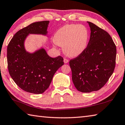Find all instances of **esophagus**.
I'll return each instance as SVG.
<instances>
[{
  "mask_svg": "<svg viewBox=\"0 0 125 125\" xmlns=\"http://www.w3.org/2000/svg\"><path fill=\"white\" fill-rule=\"evenodd\" d=\"M64 63H68L69 62V60H68V59L64 58Z\"/></svg>",
  "mask_w": 125,
  "mask_h": 125,
  "instance_id": "esophagus-1",
  "label": "esophagus"
}]
</instances>
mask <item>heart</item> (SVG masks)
Segmentation results:
<instances>
[{"label":"heart","mask_w":125,"mask_h":125,"mask_svg":"<svg viewBox=\"0 0 125 125\" xmlns=\"http://www.w3.org/2000/svg\"><path fill=\"white\" fill-rule=\"evenodd\" d=\"M88 31L82 25H65L54 35V43L63 47L65 54L69 57L79 56L86 48Z\"/></svg>","instance_id":"heart-1"}]
</instances>
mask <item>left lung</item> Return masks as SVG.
Masks as SVG:
<instances>
[{
  "mask_svg": "<svg viewBox=\"0 0 125 125\" xmlns=\"http://www.w3.org/2000/svg\"><path fill=\"white\" fill-rule=\"evenodd\" d=\"M87 22L91 31L87 47L69 61L74 85L83 93L103 87L113 74L116 64V47L110 35L93 23Z\"/></svg>",
  "mask_w": 125,
  "mask_h": 125,
  "instance_id": "left-lung-1",
  "label": "left lung"
}]
</instances>
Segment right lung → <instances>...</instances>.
Returning a JSON list of instances; mask_svg holds the SVG:
<instances>
[{"mask_svg": "<svg viewBox=\"0 0 125 125\" xmlns=\"http://www.w3.org/2000/svg\"><path fill=\"white\" fill-rule=\"evenodd\" d=\"M49 21L33 22L14 35L7 48L8 71L17 85L25 92L42 94L47 89L56 71L64 64L61 56L52 58L44 48L27 52L24 42L29 34L46 35Z\"/></svg>", "mask_w": 125, "mask_h": 125, "instance_id": "1", "label": "right lung"}]
</instances>
